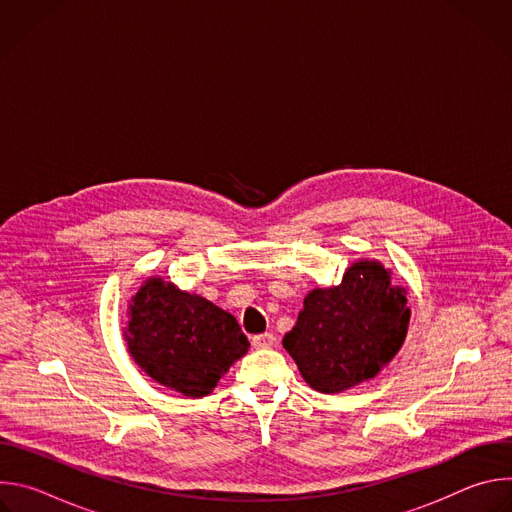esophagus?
Returning <instances> with one entry per match:
<instances>
[{"label":"esophagus","mask_w":512,"mask_h":512,"mask_svg":"<svg viewBox=\"0 0 512 512\" xmlns=\"http://www.w3.org/2000/svg\"><path fill=\"white\" fill-rule=\"evenodd\" d=\"M251 342H253V346H255V348H271V346H273V342H275V336H273L271 332L255 334V336L251 338Z\"/></svg>","instance_id":"1"}]
</instances>
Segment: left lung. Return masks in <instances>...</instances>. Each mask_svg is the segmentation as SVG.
I'll use <instances>...</instances> for the list:
<instances>
[{
	"mask_svg": "<svg viewBox=\"0 0 512 512\" xmlns=\"http://www.w3.org/2000/svg\"><path fill=\"white\" fill-rule=\"evenodd\" d=\"M405 294L379 261L352 263L338 285L310 291L283 348L312 389L342 393L399 352L411 316Z\"/></svg>",
	"mask_w": 512,
	"mask_h": 512,
	"instance_id": "1",
	"label": "left lung"
}]
</instances>
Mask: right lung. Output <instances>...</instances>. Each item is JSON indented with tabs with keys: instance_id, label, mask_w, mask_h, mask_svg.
<instances>
[{
	"instance_id": "right-lung-1",
	"label": "right lung",
	"mask_w": 512,
	"mask_h": 512,
	"mask_svg": "<svg viewBox=\"0 0 512 512\" xmlns=\"http://www.w3.org/2000/svg\"><path fill=\"white\" fill-rule=\"evenodd\" d=\"M127 350L156 383L204 397L249 350L239 322L162 277L145 279L129 304Z\"/></svg>"
}]
</instances>
